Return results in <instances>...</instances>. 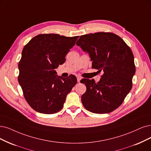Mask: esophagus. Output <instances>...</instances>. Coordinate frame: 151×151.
<instances>
[{"label": "esophagus", "instance_id": "obj_1", "mask_svg": "<svg viewBox=\"0 0 151 151\" xmlns=\"http://www.w3.org/2000/svg\"><path fill=\"white\" fill-rule=\"evenodd\" d=\"M81 80V78L80 76H77V81H78V82H80Z\"/></svg>", "mask_w": 151, "mask_h": 151}]
</instances>
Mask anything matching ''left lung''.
<instances>
[{
    "label": "left lung",
    "mask_w": 151,
    "mask_h": 151,
    "mask_svg": "<svg viewBox=\"0 0 151 151\" xmlns=\"http://www.w3.org/2000/svg\"><path fill=\"white\" fill-rule=\"evenodd\" d=\"M76 45L88 53L93 68L103 72L97 83L94 80L83 79L81 82L86 86L81 96L83 106L94 113L112 112L132 88L136 72L132 50L120 37L109 32L81 35Z\"/></svg>",
    "instance_id": "1"
}]
</instances>
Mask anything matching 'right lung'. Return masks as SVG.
Returning a JSON list of instances; mask_svg holds the SVG:
<instances>
[{
	"label": "right lung",
	"mask_w": 151,
	"mask_h": 151,
	"mask_svg": "<svg viewBox=\"0 0 151 151\" xmlns=\"http://www.w3.org/2000/svg\"><path fill=\"white\" fill-rule=\"evenodd\" d=\"M78 37L40 34L23 48L19 63L18 81L27 102L37 112H58L67 94L76 84L75 76L63 78L54 70L65 63L66 54Z\"/></svg>",
	"instance_id": "add662e5"
}]
</instances>
